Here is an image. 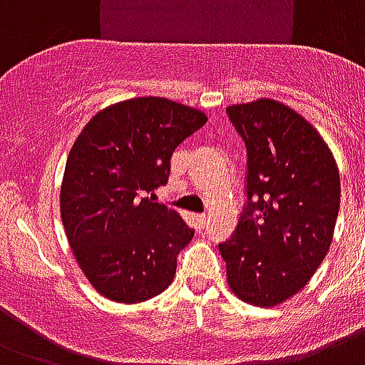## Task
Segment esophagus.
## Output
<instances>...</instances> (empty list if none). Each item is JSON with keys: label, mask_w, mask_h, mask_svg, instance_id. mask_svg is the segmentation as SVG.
<instances>
[{"label": "esophagus", "mask_w": 365, "mask_h": 365, "mask_svg": "<svg viewBox=\"0 0 365 365\" xmlns=\"http://www.w3.org/2000/svg\"><path fill=\"white\" fill-rule=\"evenodd\" d=\"M196 222L200 225V227H205V222H207V217L205 215H196Z\"/></svg>", "instance_id": "obj_1"}]
</instances>
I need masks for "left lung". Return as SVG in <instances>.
<instances>
[{
  "label": "left lung",
  "instance_id": "1",
  "mask_svg": "<svg viewBox=\"0 0 365 365\" xmlns=\"http://www.w3.org/2000/svg\"><path fill=\"white\" fill-rule=\"evenodd\" d=\"M247 150L245 207L219 244L230 289L276 307L307 285L331 245L341 182L320 133L270 98L227 108Z\"/></svg>",
  "mask_w": 365,
  "mask_h": 365
}]
</instances>
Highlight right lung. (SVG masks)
Masks as SVG:
<instances>
[{
	"instance_id": "add662e5",
	"label": "right lung",
	"mask_w": 365,
	"mask_h": 365,
	"mask_svg": "<svg viewBox=\"0 0 365 365\" xmlns=\"http://www.w3.org/2000/svg\"><path fill=\"white\" fill-rule=\"evenodd\" d=\"M205 121L168 98H129L93 115L76 138L62 179V225L106 299L143 303L171 284L194 230L152 196L168 185L175 148Z\"/></svg>"
}]
</instances>
